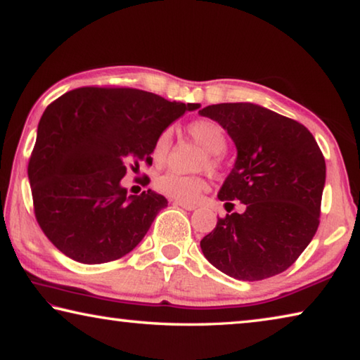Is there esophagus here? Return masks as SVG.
Here are the masks:
<instances>
[{"mask_svg": "<svg viewBox=\"0 0 360 360\" xmlns=\"http://www.w3.org/2000/svg\"><path fill=\"white\" fill-rule=\"evenodd\" d=\"M174 205H178V206H181V208H184L187 211L197 210V205H192V203H187V202H179V200H176Z\"/></svg>", "mask_w": 360, "mask_h": 360, "instance_id": "esophagus-1", "label": "esophagus"}]
</instances>
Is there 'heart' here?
I'll return each instance as SVG.
<instances>
[{
  "mask_svg": "<svg viewBox=\"0 0 360 360\" xmlns=\"http://www.w3.org/2000/svg\"><path fill=\"white\" fill-rule=\"evenodd\" d=\"M191 136L197 141L200 146L210 152L208 165L211 168L217 167V155L225 149L227 139H225L224 130L219 127L216 122L202 119L195 120L187 127ZM169 148H172V131L163 130L160 135L157 136L154 148H152V158L157 163H162L165 160ZM155 187L158 192L165 193L167 197H172L179 200V202H193L198 198L206 187V182L200 176H186L176 172H167L155 179Z\"/></svg>",
  "mask_w": 360,
  "mask_h": 360,
  "instance_id": "heart-1",
  "label": "heart"
}]
</instances>
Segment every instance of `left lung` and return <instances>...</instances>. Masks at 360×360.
I'll return each mask as SVG.
<instances>
[{
	"mask_svg": "<svg viewBox=\"0 0 360 360\" xmlns=\"http://www.w3.org/2000/svg\"><path fill=\"white\" fill-rule=\"evenodd\" d=\"M216 120L236 148L217 198L245 212L217 219L200 241L211 265L241 281L279 275L318 230L326 160L307 127L254 103H221L198 111ZM227 205V203H225Z\"/></svg>",
	"mask_w": 360,
	"mask_h": 360,
	"instance_id": "8db88e82",
	"label": "left lung"
}]
</instances>
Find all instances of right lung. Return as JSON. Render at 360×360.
I'll return each instance as SVG.
<instances>
[{
    "label": "right lung",
    "instance_id": "right-lung-1",
    "mask_svg": "<svg viewBox=\"0 0 360 360\" xmlns=\"http://www.w3.org/2000/svg\"><path fill=\"white\" fill-rule=\"evenodd\" d=\"M198 103L138 89L82 87L46 108L28 163L34 214L58 251L105 264L133 251L167 208L154 191L127 195V167L152 163L157 136Z\"/></svg>",
    "mask_w": 360,
    "mask_h": 360
}]
</instances>
